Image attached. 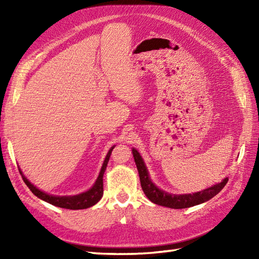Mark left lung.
<instances>
[{"label": "left lung", "mask_w": 259, "mask_h": 259, "mask_svg": "<svg viewBox=\"0 0 259 259\" xmlns=\"http://www.w3.org/2000/svg\"><path fill=\"white\" fill-rule=\"evenodd\" d=\"M132 151L138 169L140 185H142L143 191L146 194V197L151 202H153L154 204L176 209L191 207L214 198L218 192L222 191L226 184L228 183V177H226L222 183L216 184L207 188V189L192 194H169L159 189V188L151 182L142 155H140L139 152L134 148H133Z\"/></svg>", "instance_id": "obj_1"}]
</instances>
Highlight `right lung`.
I'll use <instances>...</instances> for the list:
<instances>
[{
	"label": "right lung",
	"instance_id": "add662e5",
	"mask_svg": "<svg viewBox=\"0 0 259 259\" xmlns=\"http://www.w3.org/2000/svg\"><path fill=\"white\" fill-rule=\"evenodd\" d=\"M115 146L111 147L110 150L107 153L106 159L104 161L103 166H101V169L99 171V175L96 179L95 184L91 188L90 190L85 191L83 193H80L77 195H69V197H58V195H52V194H48L43 191H41L40 189H37L35 186H33L31 184L29 180L22 175V171L19 169L20 174L22 175V179L25 184L29 187V189L32 191V193L34 195H36L37 198H40L41 200L50 203L52 205L58 206V207H62V208H68V209H84L91 207L93 205H95L96 203L101 199L104 194V174L105 170L107 168V164L109 162V159H110L111 152L113 150V148Z\"/></svg>",
	"mask_w": 259,
	"mask_h": 259
}]
</instances>
